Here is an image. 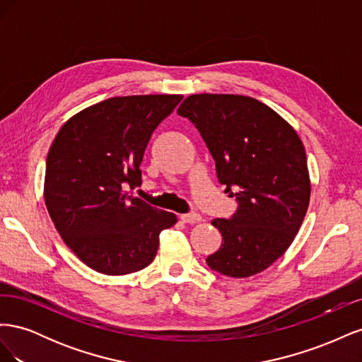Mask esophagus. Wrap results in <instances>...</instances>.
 Listing matches in <instances>:
<instances>
[{
	"label": "esophagus",
	"instance_id": "34e87169",
	"mask_svg": "<svg viewBox=\"0 0 362 362\" xmlns=\"http://www.w3.org/2000/svg\"><path fill=\"white\" fill-rule=\"evenodd\" d=\"M181 221L184 223H198L202 221V217L198 213H187V214H181Z\"/></svg>",
	"mask_w": 362,
	"mask_h": 362
}]
</instances>
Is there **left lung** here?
I'll list each match as a JSON object with an SVG mask.
<instances>
[{"label": "left lung", "instance_id": "obj_1", "mask_svg": "<svg viewBox=\"0 0 362 362\" xmlns=\"http://www.w3.org/2000/svg\"><path fill=\"white\" fill-rule=\"evenodd\" d=\"M178 115L198 128L218 182L238 204L231 217L211 222L223 243L206 257L208 267L233 278L266 270L288 249L308 210L310 173L298 133L242 95H190Z\"/></svg>", "mask_w": 362, "mask_h": 362}]
</instances>
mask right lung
Segmentation results:
<instances>
[{"mask_svg":"<svg viewBox=\"0 0 362 362\" xmlns=\"http://www.w3.org/2000/svg\"><path fill=\"white\" fill-rule=\"evenodd\" d=\"M181 95L115 96L60 128L48 152L45 204L63 242L86 266L128 275L156 258L160 233L177 216L127 192L141 184L140 163L154 129Z\"/></svg>","mask_w":362,"mask_h":362,"instance_id":"1","label":"right lung"}]
</instances>
